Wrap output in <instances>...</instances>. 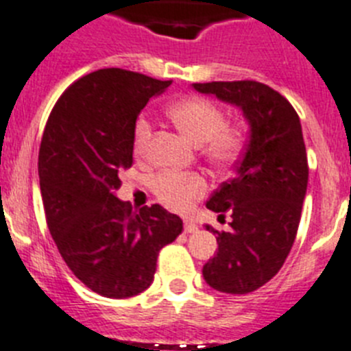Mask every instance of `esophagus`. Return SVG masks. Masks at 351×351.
<instances>
[{
    "instance_id": "obj_1",
    "label": "esophagus",
    "mask_w": 351,
    "mask_h": 351,
    "mask_svg": "<svg viewBox=\"0 0 351 351\" xmlns=\"http://www.w3.org/2000/svg\"><path fill=\"white\" fill-rule=\"evenodd\" d=\"M197 223H193L191 220H184V232H197Z\"/></svg>"
}]
</instances>
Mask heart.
I'll return each instance as SVG.
<instances>
[{
  "label": "heart",
  "instance_id": "1",
  "mask_svg": "<svg viewBox=\"0 0 351 351\" xmlns=\"http://www.w3.org/2000/svg\"><path fill=\"white\" fill-rule=\"evenodd\" d=\"M167 113L188 140L200 145V154L204 156L209 167L226 170L239 160L247 140L243 125L229 124L223 110L211 99L197 95L184 97L170 104ZM151 134V122L140 117L133 131V152L136 158L147 154ZM151 190L167 208L188 211L195 200L206 195L208 181L197 172H160L151 179Z\"/></svg>",
  "mask_w": 351,
  "mask_h": 351
}]
</instances>
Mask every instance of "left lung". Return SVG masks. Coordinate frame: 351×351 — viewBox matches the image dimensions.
Segmentation results:
<instances>
[{"label": "left lung", "instance_id": "1", "mask_svg": "<svg viewBox=\"0 0 351 351\" xmlns=\"http://www.w3.org/2000/svg\"><path fill=\"white\" fill-rule=\"evenodd\" d=\"M202 94L243 110L250 134L236 173L221 182L208 209L226 217L230 232H218L217 256L202 268L217 291L245 295L278 274L295 243L300 223L309 165L300 119L284 95L265 83H193Z\"/></svg>", "mask_w": 351, "mask_h": 351}]
</instances>
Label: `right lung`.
Here are the masks:
<instances>
[{"label":"right lung","instance_id":"1","mask_svg":"<svg viewBox=\"0 0 351 351\" xmlns=\"http://www.w3.org/2000/svg\"><path fill=\"white\" fill-rule=\"evenodd\" d=\"M172 82L124 69L80 77L56 101L38 151L46 221L60 256L88 289L130 298L151 286L158 254L182 220L160 204L133 211L115 197L133 165V131Z\"/></svg>","mask_w":351,"mask_h":351}]
</instances>
